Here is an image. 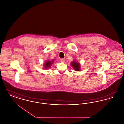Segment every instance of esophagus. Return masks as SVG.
I'll use <instances>...</instances> for the list:
<instances>
[{"label":"esophagus","instance_id":"1","mask_svg":"<svg viewBox=\"0 0 124 124\" xmlns=\"http://www.w3.org/2000/svg\"><path fill=\"white\" fill-rule=\"evenodd\" d=\"M65 59H60V61L62 62H65Z\"/></svg>","mask_w":124,"mask_h":124}]
</instances>
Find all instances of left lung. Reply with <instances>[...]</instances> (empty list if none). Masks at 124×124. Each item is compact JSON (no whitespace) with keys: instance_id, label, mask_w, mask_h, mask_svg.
Returning <instances> with one entry per match:
<instances>
[{"instance_id":"left-lung-1","label":"left lung","mask_w":124,"mask_h":124,"mask_svg":"<svg viewBox=\"0 0 124 124\" xmlns=\"http://www.w3.org/2000/svg\"><path fill=\"white\" fill-rule=\"evenodd\" d=\"M71 65L74 68V69L76 71H80V63L77 62L76 61H72L71 63Z\"/></svg>"}]
</instances>
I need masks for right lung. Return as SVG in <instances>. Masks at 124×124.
I'll return each instance as SVG.
<instances>
[{
    "label": "right lung",
    "mask_w": 124,
    "mask_h": 124,
    "mask_svg": "<svg viewBox=\"0 0 124 124\" xmlns=\"http://www.w3.org/2000/svg\"><path fill=\"white\" fill-rule=\"evenodd\" d=\"M53 62H54L53 60H52V61L48 60L46 62V63L44 65V68L45 69H47L48 68H50L51 65L53 64Z\"/></svg>",
    "instance_id": "obj_1"
}]
</instances>
